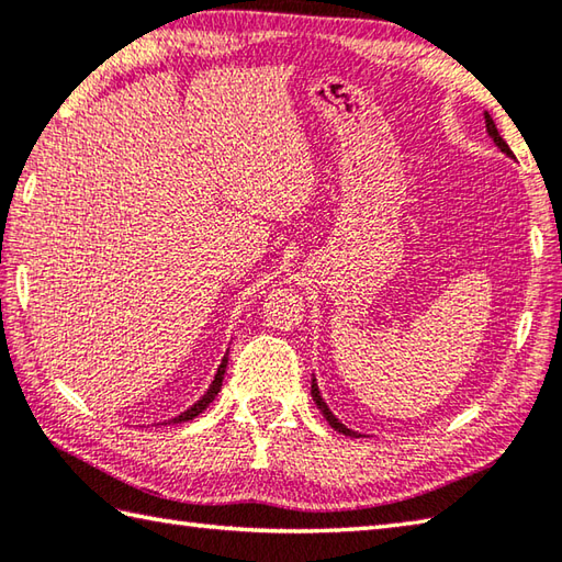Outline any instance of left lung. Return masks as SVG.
<instances>
[{
  "label": "left lung",
  "mask_w": 562,
  "mask_h": 562,
  "mask_svg": "<svg viewBox=\"0 0 562 562\" xmlns=\"http://www.w3.org/2000/svg\"><path fill=\"white\" fill-rule=\"evenodd\" d=\"M484 122H486V132H490V136L494 139V144L499 146V149H502L506 156H512V158H514V154H512V149H509V144H506V142L502 139V136H499V130H496V124H494V120L490 116V112H484ZM311 394H313V401L317 404V408L323 411L325 420L330 423V426H333L337 432H342V436H349V438H359L352 428L342 426V423L333 416V411L327 408V404H325L323 396H321V389H317V384H315V376H313V384H311Z\"/></svg>",
  "instance_id": "8db88e82"
}]
</instances>
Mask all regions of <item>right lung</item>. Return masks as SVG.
<instances>
[{"mask_svg": "<svg viewBox=\"0 0 562 562\" xmlns=\"http://www.w3.org/2000/svg\"><path fill=\"white\" fill-rule=\"evenodd\" d=\"M225 369H227V355L222 357V362H220V367H217V374H215V379H213V384H210V389L205 391L203 394V398L198 401V404H193L190 406L188 411H183L181 416H176V418H171L168 423H183V420H193L195 416H200V413H203L210 404H213L215 401V396H217V391H220V386H222V379H225Z\"/></svg>", "mask_w": 562, "mask_h": 562, "instance_id": "right-lung-1", "label": "right lung"}]
</instances>
